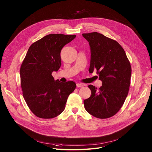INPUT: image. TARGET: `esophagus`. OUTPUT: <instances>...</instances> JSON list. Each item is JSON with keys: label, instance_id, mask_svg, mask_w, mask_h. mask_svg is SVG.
<instances>
[{"label": "esophagus", "instance_id": "1", "mask_svg": "<svg viewBox=\"0 0 152 152\" xmlns=\"http://www.w3.org/2000/svg\"><path fill=\"white\" fill-rule=\"evenodd\" d=\"M76 86H77V87H78V88H82L84 86V85L82 84V83H77Z\"/></svg>", "mask_w": 152, "mask_h": 152}]
</instances>
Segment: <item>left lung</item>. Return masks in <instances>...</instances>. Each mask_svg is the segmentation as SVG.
<instances>
[{"label": "left lung", "instance_id": "obj_1", "mask_svg": "<svg viewBox=\"0 0 152 152\" xmlns=\"http://www.w3.org/2000/svg\"><path fill=\"white\" fill-rule=\"evenodd\" d=\"M89 42L91 61L89 72L97 70L102 85L97 89L89 85L91 96L83 101L86 111L94 117L107 118L116 114L127 96L131 66L119 43L102 34H82Z\"/></svg>", "mask_w": 152, "mask_h": 152}]
</instances>
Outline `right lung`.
<instances>
[{
  "label": "right lung",
  "instance_id": "1",
  "mask_svg": "<svg viewBox=\"0 0 152 152\" xmlns=\"http://www.w3.org/2000/svg\"><path fill=\"white\" fill-rule=\"evenodd\" d=\"M76 35L51 34L29 47L20 70V83L30 110L41 118H52L66 107L69 96L76 88L72 80L61 82L52 75L61 65V51Z\"/></svg>",
  "mask_w": 152,
  "mask_h": 152
}]
</instances>
